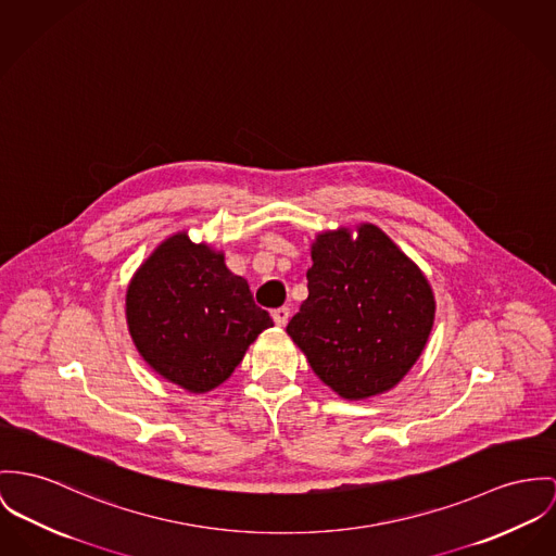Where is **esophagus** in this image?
<instances>
[{
	"instance_id": "obj_1",
	"label": "esophagus",
	"mask_w": 556,
	"mask_h": 556,
	"mask_svg": "<svg viewBox=\"0 0 556 556\" xmlns=\"http://www.w3.org/2000/svg\"><path fill=\"white\" fill-rule=\"evenodd\" d=\"M288 319H290V308H288V306H281V308H275V311H273V321H275L279 328H283V326L288 324Z\"/></svg>"
}]
</instances>
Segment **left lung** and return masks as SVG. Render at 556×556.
Returning a JSON list of instances; mask_svg holds the SVG:
<instances>
[{
  "label": "left lung",
  "instance_id": "obj_1",
  "mask_svg": "<svg viewBox=\"0 0 556 556\" xmlns=\"http://www.w3.org/2000/svg\"><path fill=\"white\" fill-rule=\"evenodd\" d=\"M311 260L308 299L288 334L344 400L393 389L417 364L433 328L428 277L368 222L319 232Z\"/></svg>",
  "mask_w": 556,
  "mask_h": 556
}]
</instances>
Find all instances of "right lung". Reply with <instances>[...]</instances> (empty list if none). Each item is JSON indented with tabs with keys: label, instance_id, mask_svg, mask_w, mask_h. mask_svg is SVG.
<instances>
[{
	"label": "right lung",
	"instance_id": "right-lung-1",
	"mask_svg": "<svg viewBox=\"0 0 556 556\" xmlns=\"http://www.w3.org/2000/svg\"><path fill=\"white\" fill-rule=\"evenodd\" d=\"M128 334L143 362L190 393H207L241 364L273 319L256 306L243 277L228 270L224 252L167 237L130 277Z\"/></svg>",
	"mask_w": 556,
	"mask_h": 556
}]
</instances>
